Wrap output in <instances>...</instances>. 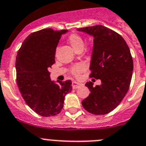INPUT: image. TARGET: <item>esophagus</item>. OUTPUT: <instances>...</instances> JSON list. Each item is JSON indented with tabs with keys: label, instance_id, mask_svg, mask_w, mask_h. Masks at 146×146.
Here are the masks:
<instances>
[{
	"label": "esophagus",
	"instance_id": "esophagus-1",
	"mask_svg": "<svg viewBox=\"0 0 146 146\" xmlns=\"http://www.w3.org/2000/svg\"><path fill=\"white\" fill-rule=\"evenodd\" d=\"M82 84L80 83H78V82L76 81H73L72 82V88L73 89H78V87L80 86H81Z\"/></svg>",
	"mask_w": 146,
	"mask_h": 146
}]
</instances>
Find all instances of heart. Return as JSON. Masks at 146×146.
Returning <instances> with one entry per match:
<instances>
[{
	"instance_id": "obj_1",
	"label": "heart",
	"mask_w": 146,
	"mask_h": 146,
	"mask_svg": "<svg viewBox=\"0 0 146 146\" xmlns=\"http://www.w3.org/2000/svg\"><path fill=\"white\" fill-rule=\"evenodd\" d=\"M68 41L69 44H71V46L73 48L74 50H78L80 49H83L84 45V39L76 33H73V34L70 35L68 38ZM86 68L85 65L83 63H78V64L74 65L72 68V73L74 75L78 76L82 72H84Z\"/></svg>"
}]
</instances>
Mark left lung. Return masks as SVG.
I'll use <instances>...</instances> for the list:
<instances>
[{
  "label": "left lung",
  "mask_w": 146,
  "mask_h": 146,
  "mask_svg": "<svg viewBox=\"0 0 146 146\" xmlns=\"http://www.w3.org/2000/svg\"><path fill=\"white\" fill-rule=\"evenodd\" d=\"M78 31L93 37L90 77L102 81L96 86L92 82L86 83L90 93L82 105L90 113L104 115L113 110L128 91L133 68L131 51L119 33L102 25Z\"/></svg>",
  "instance_id": "8db88e82"
}]
</instances>
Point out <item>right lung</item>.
<instances>
[{"instance_id":"1","label":"right lung","mask_w":146,"mask_h":146,"mask_svg":"<svg viewBox=\"0 0 146 146\" xmlns=\"http://www.w3.org/2000/svg\"><path fill=\"white\" fill-rule=\"evenodd\" d=\"M66 30L43 29L23 42L15 60L16 80L26 104L42 116H54L62 110L72 81H52L49 69L55 62L56 48Z\"/></svg>"}]
</instances>
